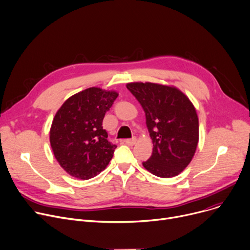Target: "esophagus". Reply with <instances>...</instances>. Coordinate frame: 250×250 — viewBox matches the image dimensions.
<instances>
[{
	"mask_svg": "<svg viewBox=\"0 0 250 250\" xmlns=\"http://www.w3.org/2000/svg\"><path fill=\"white\" fill-rule=\"evenodd\" d=\"M125 144L128 145V146H134L137 143V139L136 138H132V139H126L124 141Z\"/></svg>",
	"mask_w": 250,
	"mask_h": 250,
	"instance_id": "34e87169",
	"label": "esophagus"
}]
</instances>
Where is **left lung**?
I'll return each mask as SVG.
<instances>
[{
	"label": "left lung",
	"mask_w": 250,
	"mask_h": 250,
	"mask_svg": "<svg viewBox=\"0 0 250 250\" xmlns=\"http://www.w3.org/2000/svg\"><path fill=\"white\" fill-rule=\"evenodd\" d=\"M126 88L146 113L154 145L152 156L143 162L145 169L161 178L179 175L192 161L199 142V121L193 104L175 86L130 82Z\"/></svg>",
	"instance_id": "left-lung-1"
}]
</instances>
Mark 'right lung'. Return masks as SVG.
<instances>
[{
  "mask_svg": "<svg viewBox=\"0 0 250 250\" xmlns=\"http://www.w3.org/2000/svg\"><path fill=\"white\" fill-rule=\"evenodd\" d=\"M118 96L113 90L89 87L70 96L57 110L50 128V145L70 176L91 179L110 162L116 146L107 141L103 121Z\"/></svg>",
  "mask_w": 250,
  "mask_h": 250,
  "instance_id": "add662e5",
  "label": "right lung"
}]
</instances>
